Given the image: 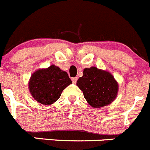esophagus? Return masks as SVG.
I'll return each mask as SVG.
<instances>
[{"mask_svg":"<svg viewBox=\"0 0 150 150\" xmlns=\"http://www.w3.org/2000/svg\"><path fill=\"white\" fill-rule=\"evenodd\" d=\"M77 79H78V78H77V77H74V78L71 79L72 81H73V83H74V84H75L76 82Z\"/></svg>","mask_w":150,"mask_h":150,"instance_id":"34e87169","label":"esophagus"}]
</instances>
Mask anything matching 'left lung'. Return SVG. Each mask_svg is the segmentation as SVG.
Returning <instances> with one entry per match:
<instances>
[{"instance_id": "obj_1", "label": "left lung", "mask_w": 150, "mask_h": 150, "mask_svg": "<svg viewBox=\"0 0 150 150\" xmlns=\"http://www.w3.org/2000/svg\"><path fill=\"white\" fill-rule=\"evenodd\" d=\"M87 103L94 108L110 104L116 98L118 84L110 73L96 67L84 69L76 81Z\"/></svg>"}]
</instances>
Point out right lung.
Listing matches in <instances>:
<instances>
[{
	"label": "right lung",
	"instance_id": "obj_1",
	"mask_svg": "<svg viewBox=\"0 0 150 150\" xmlns=\"http://www.w3.org/2000/svg\"><path fill=\"white\" fill-rule=\"evenodd\" d=\"M71 83L66 71L52 65L33 74L28 85L31 95L36 101L50 105L60 97L63 90Z\"/></svg>",
	"mask_w": 150,
	"mask_h": 150
}]
</instances>
